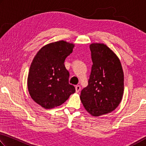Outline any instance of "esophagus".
I'll return each mask as SVG.
<instances>
[{"instance_id":"1","label":"esophagus","mask_w":146,"mask_h":146,"mask_svg":"<svg viewBox=\"0 0 146 146\" xmlns=\"http://www.w3.org/2000/svg\"><path fill=\"white\" fill-rule=\"evenodd\" d=\"M80 90H81V86L80 85H76V92L78 93L80 91Z\"/></svg>"}]
</instances>
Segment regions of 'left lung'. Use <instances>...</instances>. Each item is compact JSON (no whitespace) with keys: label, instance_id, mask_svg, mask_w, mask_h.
I'll list each match as a JSON object with an SVG mask.
<instances>
[{"label":"left lung","instance_id":"obj_1","mask_svg":"<svg viewBox=\"0 0 146 146\" xmlns=\"http://www.w3.org/2000/svg\"><path fill=\"white\" fill-rule=\"evenodd\" d=\"M90 48L93 65L80 99L86 110L96 117L110 113L121 103L124 73L119 59L106 45L92 43Z\"/></svg>","mask_w":146,"mask_h":146}]
</instances>
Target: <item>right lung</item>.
Masks as SVG:
<instances>
[{"label":"right lung","mask_w":146,"mask_h":146,"mask_svg":"<svg viewBox=\"0 0 146 146\" xmlns=\"http://www.w3.org/2000/svg\"><path fill=\"white\" fill-rule=\"evenodd\" d=\"M74 45L65 41L48 43L41 48L31 65L27 87L31 98L45 109L65 103L75 87L68 83L69 72L64 62Z\"/></svg>","instance_id":"add662e5"}]
</instances>
